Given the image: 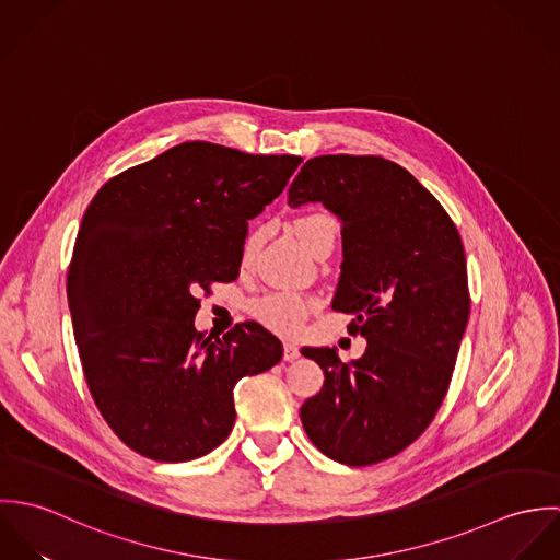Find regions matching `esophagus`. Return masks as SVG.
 Wrapping results in <instances>:
<instances>
[{
    "mask_svg": "<svg viewBox=\"0 0 560 560\" xmlns=\"http://www.w3.org/2000/svg\"><path fill=\"white\" fill-rule=\"evenodd\" d=\"M298 358H300V347H298L295 342L287 340V342H284V360H287V362H293V360H298Z\"/></svg>",
    "mask_w": 560,
    "mask_h": 560,
    "instance_id": "esophagus-1",
    "label": "esophagus"
}]
</instances>
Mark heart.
<instances>
[{
    "label": "heart",
    "instance_id": "obj_1",
    "mask_svg": "<svg viewBox=\"0 0 560 560\" xmlns=\"http://www.w3.org/2000/svg\"><path fill=\"white\" fill-rule=\"evenodd\" d=\"M260 231L249 235L245 245H243V262L249 260V256L254 254L258 241H260ZM295 235L300 243L315 254L317 247L323 245L325 241H336L338 235V222L327 215V213H308L302 215L295 222ZM315 306L313 300L300 295V293H289V291H278V293H269L260 300L254 302L252 311L258 319L262 320L265 325L278 329V331H295L304 317L308 315V311Z\"/></svg>",
    "mask_w": 560,
    "mask_h": 560
}]
</instances>
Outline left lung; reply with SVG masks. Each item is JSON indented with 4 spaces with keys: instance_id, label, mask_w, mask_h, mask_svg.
<instances>
[{
    "instance_id": "8db88e82",
    "label": "left lung",
    "mask_w": 560,
    "mask_h": 560,
    "mask_svg": "<svg viewBox=\"0 0 560 560\" xmlns=\"http://www.w3.org/2000/svg\"><path fill=\"white\" fill-rule=\"evenodd\" d=\"M320 202L342 222L331 308L366 338L360 360L304 347L323 369L319 395L300 409L311 442L347 466L399 455L446 397L470 317L457 226L405 167L375 155H320L289 187V205Z\"/></svg>"
}]
</instances>
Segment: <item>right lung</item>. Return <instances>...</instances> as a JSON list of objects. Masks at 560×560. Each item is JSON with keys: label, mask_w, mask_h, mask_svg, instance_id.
Returning <instances> with one entry per match:
<instances>
[{"label": "right lung", "mask_w": 560, "mask_h": 560, "mask_svg": "<svg viewBox=\"0 0 560 560\" xmlns=\"http://www.w3.org/2000/svg\"><path fill=\"white\" fill-rule=\"evenodd\" d=\"M302 158L183 142L109 178L83 213L67 295L90 395L112 431L165 464L218 448L235 384L282 360L256 320L222 338L194 327L200 289L240 276L247 220Z\"/></svg>", "instance_id": "add662e5"}]
</instances>
